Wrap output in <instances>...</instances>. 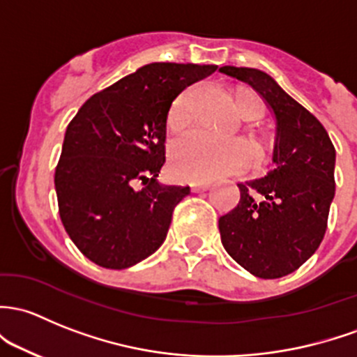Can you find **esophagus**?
Here are the masks:
<instances>
[{
    "label": "esophagus",
    "mask_w": 357,
    "mask_h": 357,
    "mask_svg": "<svg viewBox=\"0 0 357 357\" xmlns=\"http://www.w3.org/2000/svg\"><path fill=\"white\" fill-rule=\"evenodd\" d=\"M208 188H210L208 183H193V185H191V191H195V193H200V191H205Z\"/></svg>",
    "instance_id": "1"
}]
</instances>
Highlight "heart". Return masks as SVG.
<instances>
[{
    "mask_svg": "<svg viewBox=\"0 0 357 357\" xmlns=\"http://www.w3.org/2000/svg\"><path fill=\"white\" fill-rule=\"evenodd\" d=\"M198 97H200V87H188L172 100L167 114L169 130L181 131L188 128ZM232 106L239 118L245 121L260 119L261 104L251 90H236L232 93ZM255 150L257 152L261 150V142L258 138L255 140ZM251 159L253 153L246 142H220L200 131H193L172 145L171 171L183 181H210V179L246 171Z\"/></svg>",
    "mask_w": 357,
    "mask_h": 357,
    "instance_id": "b5f03b06",
    "label": "heart"
}]
</instances>
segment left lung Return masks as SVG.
<instances>
[{"label": "left lung", "mask_w": 357, "mask_h": 357, "mask_svg": "<svg viewBox=\"0 0 357 357\" xmlns=\"http://www.w3.org/2000/svg\"><path fill=\"white\" fill-rule=\"evenodd\" d=\"M220 71L251 85L277 119L275 169L239 183V204L219 219L220 239L248 272L279 279L301 267L324 241L335 195V149L324 125L265 71Z\"/></svg>", "instance_id": "left-lung-1"}]
</instances>
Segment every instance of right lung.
<instances>
[{"mask_svg": "<svg viewBox=\"0 0 357 357\" xmlns=\"http://www.w3.org/2000/svg\"><path fill=\"white\" fill-rule=\"evenodd\" d=\"M215 70L150 63L93 93L70 121L54 186L63 226L90 261L128 268L164 243L174 207L190 193L157 183L169 107Z\"/></svg>", "mask_w": 357, "mask_h": 357, "instance_id": "add662e5", "label": "right lung"}]
</instances>
